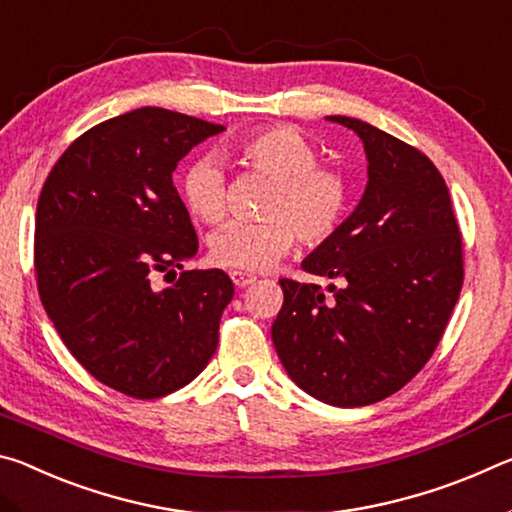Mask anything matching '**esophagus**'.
Segmentation results:
<instances>
[{
    "mask_svg": "<svg viewBox=\"0 0 512 512\" xmlns=\"http://www.w3.org/2000/svg\"><path fill=\"white\" fill-rule=\"evenodd\" d=\"M230 277H232V282H235V287H239V289H244V287H248V284H253L257 280L255 275L244 273V271H232Z\"/></svg>",
    "mask_w": 512,
    "mask_h": 512,
    "instance_id": "obj_1",
    "label": "esophagus"
}]
</instances>
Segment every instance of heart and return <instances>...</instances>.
<instances>
[{"mask_svg":"<svg viewBox=\"0 0 512 512\" xmlns=\"http://www.w3.org/2000/svg\"><path fill=\"white\" fill-rule=\"evenodd\" d=\"M235 158L246 169L271 180L259 221H228L207 239L214 264L237 271H264L293 246L320 244L348 207V185L336 169L318 164V153L305 135L287 126L255 131L235 144ZM183 198L189 214L216 223L225 214L223 164L203 155L183 176Z\"/></svg>","mask_w":512,"mask_h":512,"instance_id":"obj_1","label":"heart"}]
</instances>
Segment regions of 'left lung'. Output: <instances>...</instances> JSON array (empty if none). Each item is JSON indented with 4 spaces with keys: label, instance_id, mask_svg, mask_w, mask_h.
Here are the masks:
<instances>
[{
    "label": "left lung",
    "instance_id": "obj_1",
    "mask_svg": "<svg viewBox=\"0 0 512 512\" xmlns=\"http://www.w3.org/2000/svg\"><path fill=\"white\" fill-rule=\"evenodd\" d=\"M354 131L368 183L354 212L302 268L339 280H280L271 327L287 375L316 400L354 409L418 375L443 336L463 287L461 232L449 189L427 155L368 121L332 115Z\"/></svg>",
    "mask_w": 512,
    "mask_h": 512
}]
</instances>
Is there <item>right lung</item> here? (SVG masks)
<instances>
[{"label": "right lung", "mask_w": 512, "mask_h": 512, "mask_svg": "<svg viewBox=\"0 0 512 512\" xmlns=\"http://www.w3.org/2000/svg\"><path fill=\"white\" fill-rule=\"evenodd\" d=\"M219 124L137 108L69 144L38 198L36 273L47 316L76 361L115 391L155 400L210 363L235 284L183 271L196 230L173 187L178 162ZM155 272L174 275L164 290Z\"/></svg>", "instance_id": "1"}]
</instances>
